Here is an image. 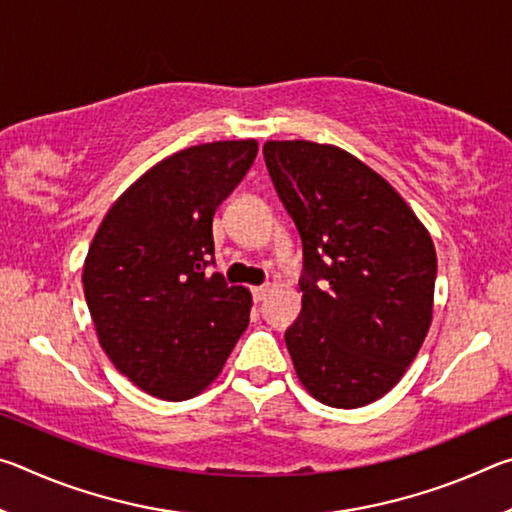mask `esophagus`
I'll use <instances>...</instances> for the list:
<instances>
[{
	"label": "esophagus",
	"mask_w": 512,
	"mask_h": 512,
	"mask_svg": "<svg viewBox=\"0 0 512 512\" xmlns=\"http://www.w3.org/2000/svg\"><path fill=\"white\" fill-rule=\"evenodd\" d=\"M268 293H271V287H268V284H262V287H253V298L255 300H264Z\"/></svg>",
	"instance_id": "obj_1"
}]
</instances>
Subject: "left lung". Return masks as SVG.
<instances>
[{
	"mask_svg": "<svg viewBox=\"0 0 512 512\" xmlns=\"http://www.w3.org/2000/svg\"><path fill=\"white\" fill-rule=\"evenodd\" d=\"M268 176L302 241V309L287 332L307 391L334 409L379 400L431 325L436 248L404 198L336 146L266 142Z\"/></svg>",
	"mask_w": 512,
	"mask_h": 512,
	"instance_id": "obj_1",
	"label": "left lung"
}]
</instances>
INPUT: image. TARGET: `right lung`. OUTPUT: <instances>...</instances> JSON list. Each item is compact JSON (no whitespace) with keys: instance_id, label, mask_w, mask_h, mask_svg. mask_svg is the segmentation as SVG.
<instances>
[{"instance_id":"add662e5","label":"right lung","mask_w":512,"mask_h":512,"mask_svg":"<svg viewBox=\"0 0 512 512\" xmlns=\"http://www.w3.org/2000/svg\"><path fill=\"white\" fill-rule=\"evenodd\" d=\"M255 155V140L173 153L117 198L94 235L83 287L99 343L149 395L201 393L248 327L250 293L210 266L216 207Z\"/></svg>"}]
</instances>
